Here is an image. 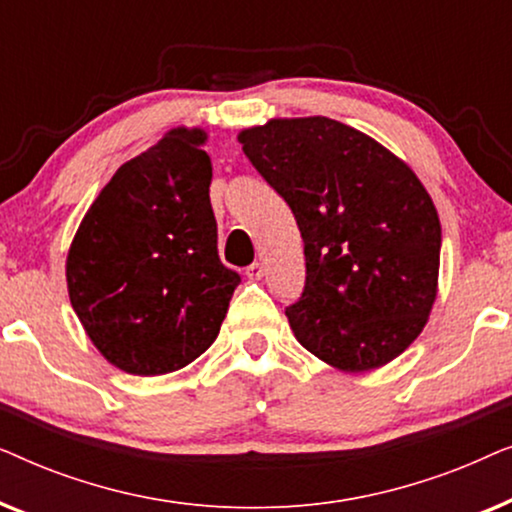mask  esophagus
Listing matches in <instances>:
<instances>
[{"label": "esophagus", "mask_w": 512, "mask_h": 512, "mask_svg": "<svg viewBox=\"0 0 512 512\" xmlns=\"http://www.w3.org/2000/svg\"><path fill=\"white\" fill-rule=\"evenodd\" d=\"M244 275L249 279H261L263 277V265L261 263H251L247 270H244Z\"/></svg>", "instance_id": "obj_1"}]
</instances>
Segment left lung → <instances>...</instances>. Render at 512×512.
Instances as JSON below:
<instances>
[{
    "label": "left lung",
    "mask_w": 512,
    "mask_h": 512,
    "mask_svg": "<svg viewBox=\"0 0 512 512\" xmlns=\"http://www.w3.org/2000/svg\"><path fill=\"white\" fill-rule=\"evenodd\" d=\"M237 139L303 237L305 289L286 307L300 345L345 373L403 354L438 291L440 221L417 174L326 116L275 118Z\"/></svg>",
    "instance_id": "obj_1"
}]
</instances>
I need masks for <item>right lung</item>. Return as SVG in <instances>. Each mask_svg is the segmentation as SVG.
Returning <instances> with one entry per match:
<instances>
[{
	"label": "right lung",
	"mask_w": 512,
	"mask_h": 512,
	"mask_svg": "<svg viewBox=\"0 0 512 512\" xmlns=\"http://www.w3.org/2000/svg\"><path fill=\"white\" fill-rule=\"evenodd\" d=\"M205 130L174 128L118 167L67 254L76 317L104 359L165 375L219 335L240 275L216 249Z\"/></svg>",
	"instance_id": "obj_1"
}]
</instances>
